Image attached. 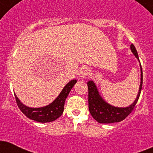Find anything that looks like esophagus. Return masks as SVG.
Segmentation results:
<instances>
[{
	"instance_id": "obj_1",
	"label": "esophagus",
	"mask_w": 153,
	"mask_h": 153,
	"mask_svg": "<svg viewBox=\"0 0 153 153\" xmlns=\"http://www.w3.org/2000/svg\"><path fill=\"white\" fill-rule=\"evenodd\" d=\"M89 74V70L86 68V67H82V68H80L79 71V74H78V76L80 79H83L85 78H86L87 76Z\"/></svg>"
}]
</instances>
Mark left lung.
<instances>
[{
    "label": "left lung",
    "instance_id": "obj_1",
    "mask_svg": "<svg viewBox=\"0 0 153 153\" xmlns=\"http://www.w3.org/2000/svg\"><path fill=\"white\" fill-rule=\"evenodd\" d=\"M132 53L134 55L135 57L139 61L138 54L133 44L130 46ZM140 66V85L139 91L137 95L136 99L128 107H118L110 105V104L104 101L96 86L94 81L89 80L87 83L88 89V109L92 117L99 123H119L124 120L129 114L132 112L134 108L140 94L142 85H143V71L141 68L140 62L139 61Z\"/></svg>",
    "mask_w": 153,
    "mask_h": 153
}]
</instances>
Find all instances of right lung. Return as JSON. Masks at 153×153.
<instances>
[{"mask_svg":"<svg viewBox=\"0 0 153 153\" xmlns=\"http://www.w3.org/2000/svg\"><path fill=\"white\" fill-rule=\"evenodd\" d=\"M76 82V79H72V80L70 81L64 87L59 96L51 104H49L47 106L38 107V108L29 107L23 104L15 94L17 105H18L20 110L27 118L32 119V120L42 123L55 121L56 119L60 117L63 113L65 100H66L71 88L74 87Z\"/></svg>","mask_w":153,"mask_h":153,"instance_id":"right-lung-1","label":"right lung"}]
</instances>
